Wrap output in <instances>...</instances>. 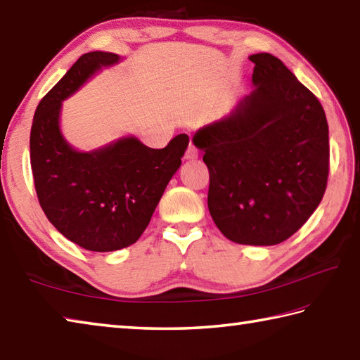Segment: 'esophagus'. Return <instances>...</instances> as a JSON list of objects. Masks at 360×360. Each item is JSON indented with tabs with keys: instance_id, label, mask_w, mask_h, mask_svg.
I'll list each match as a JSON object with an SVG mask.
<instances>
[{
	"instance_id": "esophagus-1",
	"label": "esophagus",
	"mask_w": 360,
	"mask_h": 360,
	"mask_svg": "<svg viewBox=\"0 0 360 360\" xmlns=\"http://www.w3.org/2000/svg\"><path fill=\"white\" fill-rule=\"evenodd\" d=\"M186 159H187V160L198 159V151L195 150V146H192V145L188 146V150H187V153H186Z\"/></svg>"
}]
</instances>
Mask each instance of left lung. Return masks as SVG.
Masks as SVG:
<instances>
[{
	"label": "left lung",
	"instance_id": "1",
	"mask_svg": "<svg viewBox=\"0 0 360 360\" xmlns=\"http://www.w3.org/2000/svg\"><path fill=\"white\" fill-rule=\"evenodd\" d=\"M252 87L228 115L193 134L209 168L207 206L221 234L271 246L321 202L329 173L325 110L278 58L251 54Z\"/></svg>",
	"mask_w": 360,
	"mask_h": 360
}]
</instances>
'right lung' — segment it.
<instances>
[{
	"mask_svg": "<svg viewBox=\"0 0 360 360\" xmlns=\"http://www.w3.org/2000/svg\"><path fill=\"white\" fill-rule=\"evenodd\" d=\"M122 60L108 51L81 56L39 103L30 139L34 186L46 218L70 242L96 252L139 240L188 146L187 134L162 150L123 136L81 151L63 137L62 103Z\"/></svg>",
	"mask_w": 360,
	"mask_h": 360,
	"instance_id": "1",
	"label": "right lung"
}]
</instances>
